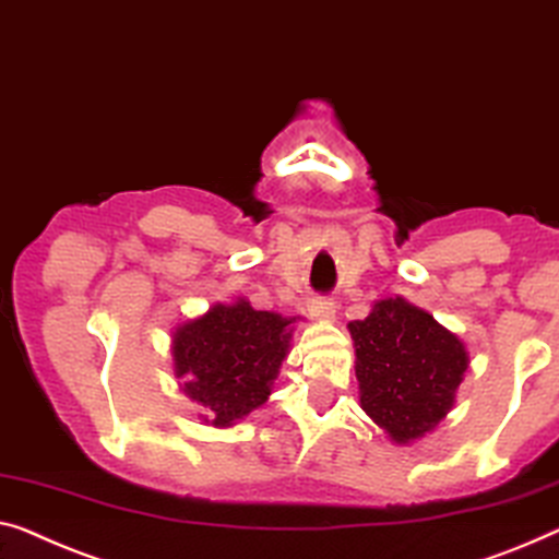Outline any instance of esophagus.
<instances>
[{
  "instance_id": "1",
  "label": "esophagus",
  "mask_w": 559,
  "mask_h": 559,
  "mask_svg": "<svg viewBox=\"0 0 559 559\" xmlns=\"http://www.w3.org/2000/svg\"><path fill=\"white\" fill-rule=\"evenodd\" d=\"M308 311H311L316 319L331 321L333 316H336V304H333L331 298H311V304H308Z\"/></svg>"
}]
</instances>
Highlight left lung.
<instances>
[{
    "instance_id": "1",
    "label": "left lung",
    "mask_w": 559,
    "mask_h": 559,
    "mask_svg": "<svg viewBox=\"0 0 559 559\" xmlns=\"http://www.w3.org/2000/svg\"><path fill=\"white\" fill-rule=\"evenodd\" d=\"M356 348L361 409L394 444H412L454 406L469 354L435 316L402 296L377 301L348 323Z\"/></svg>"
}]
</instances>
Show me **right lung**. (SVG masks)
Instances as JSON below:
<instances>
[{"label":"right lung","instance_id":"obj_1","mask_svg":"<svg viewBox=\"0 0 559 559\" xmlns=\"http://www.w3.org/2000/svg\"><path fill=\"white\" fill-rule=\"evenodd\" d=\"M296 319L255 311L238 298L215 304L173 331L175 377L211 427H233L269 402Z\"/></svg>","mask_w":559,"mask_h":559}]
</instances>
